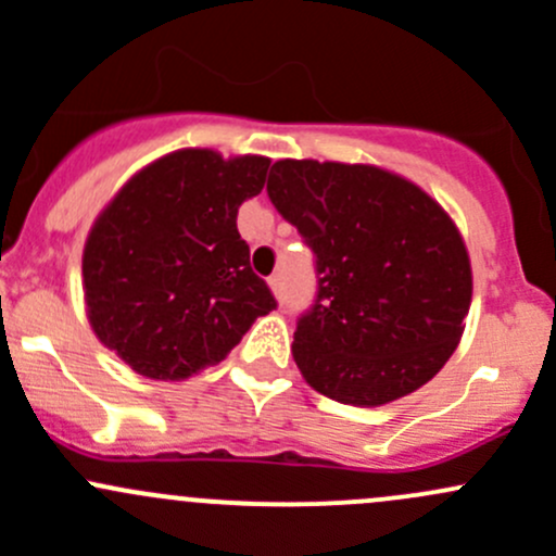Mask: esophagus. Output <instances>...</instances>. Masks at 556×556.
Masks as SVG:
<instances>
[{
    "label": "esophagus",
    "instance_id": "1",
    "mask_svg": "<svg viewBox=\"0 0 556 556\" xmlns=\"http://www.w3.org/2000/svg\"><path fill=\"white\" fill-rule=\"evenodd\" d=\"M268 288H271V293L277 295L279 301H282V277H279V274H274V277H268Z\"/></svg>",
    "mask_w": 556,
    "mask_h": 556
}]
</instances>
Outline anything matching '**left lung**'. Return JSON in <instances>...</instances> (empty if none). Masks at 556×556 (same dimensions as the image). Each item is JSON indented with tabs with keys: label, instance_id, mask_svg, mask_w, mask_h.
<instances>
[{
	"label": "left lung",
	"instance_id": "8db88e82",
	"mask_svg": "<svg viewBox=\"0 0 556 556\" xmlns=\"http://www.w3.org/2000/svg\"><path fill=\"white\" fill-rule=\"evenodd\" d=\"M266 190L314 252L317 299L293 336L306 382L366 408L430 382L473 295L468 250L439 201L379 166L336 161H277Z\"/></svg>",
	"mask_w": 556,
	"mask_h": 556
}]
</instances>
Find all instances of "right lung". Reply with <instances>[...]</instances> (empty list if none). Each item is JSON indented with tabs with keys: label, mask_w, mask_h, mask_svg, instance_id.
I'll return each mask as SVG.
<instances>
[{
	"label": "right lung",
	"mask_w": 556,
	"mask_h": 556,
	"mask_svg": "<svg viewBox=\"0 0 556 556\" xmlns=\"http://www.w3.org/2000/svg\"><path fill=\"white\" fill-rule=\"evenodd\" d=\"M271 161L177 150L134 174L83 250L93 333L137 374L179 382L220 363L277 309L237 228Z\"/></svg>",
	"instance_id": "add662e5"
}]
</instances>
